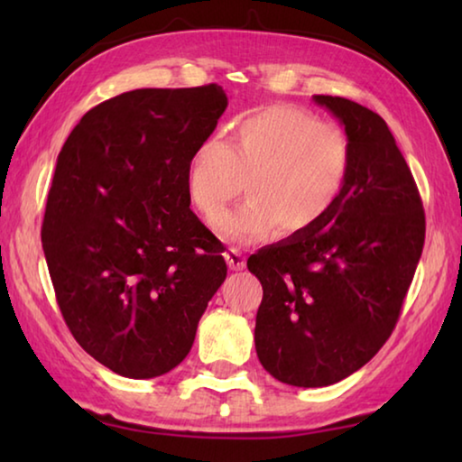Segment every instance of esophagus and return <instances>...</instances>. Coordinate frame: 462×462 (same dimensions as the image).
Returning a JSON list of instances; mask_svg holds the SVG:
<instances>
[{
    "mask_svg": "<svg viewBox=\"0 0 462 462\" xmlns=\"http://www.w3.org/2000/svg\"><path fill=\"white\" fill-rule=\"evenodd\" d=\"M224 259H226V263H228V267H230L232 271H242V269L246 267V256L242 254L240 250H234V248L226 250Z\"/></svg>",
    "mask_w": 462,
    "mask_h": 462,
    "instance_id": "1",
    "label": "esophagus"
}]
</instances>
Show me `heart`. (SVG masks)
Here are the masks:
<instances>
[{"instance_id": "1", "label": "heart", "mask_w": 462, "mask_h": 462, "mask_svg": "<svg viewBox=\"0 0 462 462\" xmlns=\"http://www.w3.org/2000/svg\"><path fill=\"white\" fill-rule=\"evenodd\" d=\"M350 169L340 130L297 106H269L242 120L228 143L209 136L185 169L191 206L216 224L248 177V199L217 224L220 236L250 242L279 230L295 236L332 212Z\"/></svg>"}]
</instances>
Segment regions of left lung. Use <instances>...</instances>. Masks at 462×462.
Wrapping results in <instances>:
<instances>
[{
  "label": "left lung",
  "instance_id": "left-lung-1",
  "mask_svg": "<svg viewBox=\"0 0 462 462\" xmlns=\"http://www.w3.org/2000/svg\"><path fill=\"white\" fill-rule=\"evenodd\" d=\"M344 126L346 183L314 228L248 259L259 277L254 346L264 371L293 387H326L379 353L420 263L426 217L416 181L379 114L314 96Z\"/></svg>",
  "mask_w": 462,
  "mask_h": 462
}]
</instances>
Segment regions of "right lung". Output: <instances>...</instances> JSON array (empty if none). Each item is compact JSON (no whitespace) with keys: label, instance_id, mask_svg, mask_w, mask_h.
<instances>
[{"label":"right lung","instance_id":"obj_1","mask_svg":"<svg viewBox=\"0 0 462 462\" xmlns=\"http://www.w3.org/2000/svg\"><path fill=\"white\" fill-rule=\"evenodd\" d=\"M226 106L216 83L126 91L89 109L59 152L42 222L52 287L75 340L122 377L175 369L228 273L185 189Z\"/></svg>","mask_w":462,"mask_h":462}]
</instances>
